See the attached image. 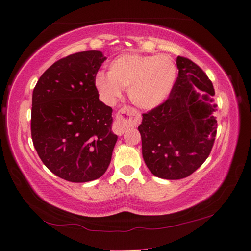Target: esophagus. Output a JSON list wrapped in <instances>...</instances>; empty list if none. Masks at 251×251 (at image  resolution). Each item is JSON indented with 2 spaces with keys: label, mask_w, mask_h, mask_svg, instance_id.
<instances>
[{
  "label": "esophagus",
  "mask_w": 251,
  "mask_h": 251,
  "mask_svg": "<svg viewBox=\"0 0 251 251\" xmlns=\"http://www.w3.org/2000/svg\"><path fill=\"white\" fill-rule=\"evenodd\" d=\"M140 120L139 112L130 106H124L116 113V119L113 124V131L116 135L122 136L128 127L136 126Z\"/></svg>",
  "instance_id": "esophagus-1"
}]
</instances>
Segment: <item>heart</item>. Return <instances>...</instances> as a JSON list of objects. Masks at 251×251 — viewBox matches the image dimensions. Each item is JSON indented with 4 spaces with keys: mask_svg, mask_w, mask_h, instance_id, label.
I'll return each instance as SVG.
<instances>
[{
    "mask_svg": "<svg viewBox=\"0 0 251 251\" xmlns=\"http://www.w3.org/2000/svg\"><path fill=\"white\" fill-rule=\"evenodd\" d=\"M177 78V66L167 55H141L126 52L115 57L108 74L97 73L95 86L108 103H112L128 87L132 103L143 110H153L168 99Z\"/></svg>",
    "mask_w": 251,
    "mask_h": 251,
    "instance_id": "b5f03b06",
    "label": "heart"
}]
</instances>
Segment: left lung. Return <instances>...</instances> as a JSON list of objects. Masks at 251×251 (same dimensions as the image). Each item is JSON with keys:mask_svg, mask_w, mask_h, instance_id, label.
<instances>
[{"mask_svg": "<svg viewBox=\"0 0 251 251\" xmlns=\"http://www.w3.org/2000/svg\"><path fill=\"white\" fill-rule=\"evenodd\" d=\"M177 67L178 77L169 98L143 113L138 127L149 170L167 180L185 178L200 168L217 134L211 81L188 58L178 56Z\"/></svg>", "mask_w": 251, "mask_h": 251, "instance_id": "1", "label": "left lung"}]
</instances>
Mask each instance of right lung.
Instances as JSON below:
<instances>
[{
  "label": "right lung",
  "mask_w": 251,
  "mask_h": 251,
  "mask_svg": "<svg viewBox=\"0 0 251 251\" xmlns=\"http://www.w3.org/2000/svg\"><path fill=\"white\" fill-rule=\"evenodd\" d=\"M106 57L76 52L42 74L32 94L31 136L52 174L70 182H88L108 169L117 136L112 108L99 100L95 77Z\"/></svg>",
  "instance_id": "add662e5"
}]
</instances>
